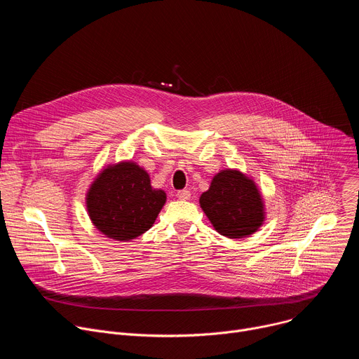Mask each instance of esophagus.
Here are the masks:
<instances>
[{
    "label": "esophagus",
    "instance_id": "obj_1",
    "mask_svg": "<svg viewBox=\"0 0 359 359\" xmlns=\"http://www.w3.org/2000/svg\"><path fill=\"white\" fill-rule=\"evenodd\" d=\"M176 197H177L179 200H189V198H190V191H189V190H179V191L176 193Z\"/></svg>",
    "mask_w": 359,
    "mask_h": 359
}]
</instances>
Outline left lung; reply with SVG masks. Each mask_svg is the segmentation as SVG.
Returning a JSON list of instances; mask_svg holds the SVG:
<instances>
[{
	"label": "left lung",
	"mask_w": 359,
	"mask_h": 359,
	"mask_svg": "<svg viewBox=\"0 0 359 359\" xmlns=\"http://www.w3.org/2000/svg\"><path fill=\"white\" fill-rule=\"evenodd\" d=\"M200 208L215 230L229 238L255 233L266 219L259 187L234 169L222 170L213 177L209 190L200 196Z\"/></svg>",
	"instance_id": "8db88e82"
}]
</instances>
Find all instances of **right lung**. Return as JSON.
Here are the masks:
<instances>
[{"label": "right lung", "mask_w": 359, "mask_h": 359, "mask_svg": "<svg viewBox=\"0 0 359 359\" xmlns=\"http://www.w3.org/2000/svg\"><path fill=\"white\" fill-rule=\"evenodd\" d=\"M165 203L166 193L153 189L147 172L132 161L100 170L86 193L90 222L118 241H130L147 231Z\"/></svg>", "instance_id": "obj_1"}]
</instances>
